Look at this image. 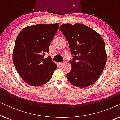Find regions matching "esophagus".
<instances>
[{"label": "esophagus", "instance_id": "esophagus-1", "mask_svg": "<svg viewBox=\"0 0 120 120\" xmlns=\"http://www.w3.org/2000/svg\"><path fill=\"white\" fill-rule=\"evenodd\" d=\"M63 62H59V63H58V64H59V65H62V64H63Z\"/></svg>", "mask_w": 120, "mask_h": 120}]
</instances>
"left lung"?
Instances as JSON below:
<instances>
[{
	"mask_svg": "<svg viewBox=\"0 0 120 120\" xmlns=\"http://www.w3.org/2000/svg\"><path fill=\"white\" fill-rule=\"evenodd\" d=\"M60 29L68 41L73 55L70 60L71 70L66 75L69 81L81 88L93 84L101 75L106 62L102 38L83 24H63Z\"/></svg>",
	"mask_w": 120,
	"mask_h": 120,
	"instance_id": "8db88e82",
	"label": "left lung"
}]
</instances>
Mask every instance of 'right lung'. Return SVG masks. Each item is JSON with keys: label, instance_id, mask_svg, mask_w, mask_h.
Wrapping results in <instances>:
<instances>
[{"label": "right lung", "instance_id": "obj_1", "mask_svg": "<svg viewBox=\"0 0 120 120\" xmlns=\"http://www.w3.org/2000/svg\"><path fill=\"white\" fill-rule=\"evenodd\" d=\"M59 23L39 24L24 28L16 39L13 51L15 67L22 79L33 86H39L51 79L57 66L48 56L51 42Z\"/></svg>", "mask_w": 120, "mask_h": 120}]
</instances>
